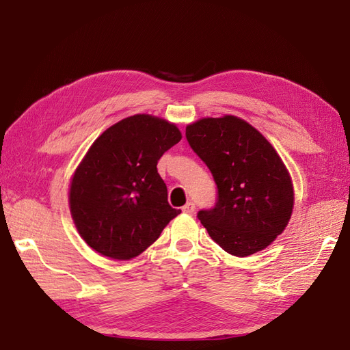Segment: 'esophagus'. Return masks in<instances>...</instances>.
I'll return each mask as SVG.
<instances>
[{
  "instance_id": "1",
  "label": "esophagus",
  "mask_w": 350,
  "mask_h": 350,
  "mask_svg": "<svg viewBox=\"0 0 350 350\" xmlns=\"http://www.w3.org/2000/svg\"><path fill=\"white\" fill-rule=\"evenodd\" d=\"M183 210H184V213H187V215H194L196 204L193 203V201H189V203H187V204L183 207Z\"/></svg>"
}]
</instances>
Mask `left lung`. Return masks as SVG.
<instances>
[{
  "label": "left lung",
  "mask_w": 350,
  "mask_h": 350,
  "mask_svg": "<svg viewBox=\"0 0 350 350\" xmlns=\"http://www.w3.org/2000/svg\"><path fill=\"white\" fill-rule=\"evenodd\" d=\"M185 135L217 185L216 207L198 213L210 238L235 257L267 248L295 204L292 178L276 149L235 115L201 118L187 125Z\"/></svg>",
  "instance_id": "8db88e82"
}]
</instances>
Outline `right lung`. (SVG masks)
<instances>
[{"instance_id": "right-lung-1", "label": "right lung", "mask_w": 350, "mask_h": 350, "mask_svg": "<svg viewBox=\"0 0 350 350\" xmlns=\"http://www.w3.org/2000/svg\"><path fill=\"white\" fill-rule=\"evenodd\" d=\"M183 139L178 126L135 113L105 130L72 174L68 204L81 239L113 260L140 256L181 210L167 203L161 156Z\"/></svg>"}]
</instances>
